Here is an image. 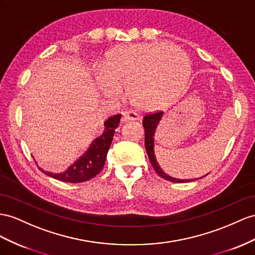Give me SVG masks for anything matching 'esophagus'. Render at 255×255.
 Here are the masks:
<instances>
[{
  "instance_id": "esophagus-1",
  "label": "esophagus",
  "mask_w": 255,
  "mask_h": 255,
  "mask_svg": "<svg viewBox=\"0 0 255 255\" xmlns=\"http://www.w3.org/2000/svg\"><path fill=\"white\" fill-rule=\"evenodd\" d=\"M139 119V115L136 114L133 111H126V112L123 113V121H136Z\"/></svg>"
}]
</instances>
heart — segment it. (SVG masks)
Wrapping results in <instances>:
<instances>
[{
    "mask_svg": "<svg viewBox=\"0 0 255 255\" xmlns=\"http://www.w3.org/2000/svg\"><path fill=\"white\" fill-rule=\"evenodd\" d=\"M191 73L190 58L174 45L134 44L109 54L96 82L113 99L128 89L130 100L143 110L170 106L183 94Z\"/></svg>",
    "mask_w": 255,
    "mask_h": 255,
    "instance_id": "obj_1",
    "label": "heart"
}]
</instances>
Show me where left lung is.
Wrapping results in <instances>:
<instances>
[{"label":"left lung","instance_id":"1","mask_svg":"<svg viewBox=\"0 0 255 255\" xmlns=\"http://www.w3.org/2000/svg\"><path fill=\"white\" fill-rule=\"evenodd\" d=\"M162 115H164V112L161 111H158V112L155 113H149L146 114L143 119V127H144V133H145V149L147 152V156L149 158V161L154 168V170L159 174V177H161L162 179L168 180L174 182V183H184V182H192L194 180L197 179H187V180H180V179H175L170 177V175L166 174L162 169L159 167L157 160H156L155 154H154V135H155V131L156 128H157V125L159 124Z\"/></svg>","mask_w":255,"mask_h":255}]
</instances>
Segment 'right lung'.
I'll list each match as a JSON object with an SVG mask.
<instances>
[{
  "label": "right lung",
  "instance_id": "obj_1",
  "mask_svg": "<svg viewBox=\"0 0 255 255\" xmlns=\"http://www.w3.org/2000/svg\"><path fill=\"white\" fill-rule=\"evenodd\" d=\"M122 115L116 114L111 116L104 122V130L100 136L96 138L91 143L89 148L78 158L73 165H71L67 170L61 173H53L41 170L56 180L69 182V183H81L95 178L99 173L106 164V157L112 143L115 129L120 125Z\"/></svg>",
  "mask_w": 255,
  "mask_h": 255
}]
</instances>
